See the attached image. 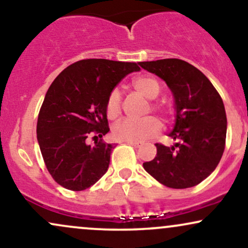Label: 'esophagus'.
<instances>
[{
    "mask_svg": "<svg viewBox=\"0 0 248 248\" xmlns=\"http://www.w3.org/2000/svg\"><path fill=\"white\" fill-rule=\"evenodd\" d=\"M127 143L129 144V146H133L135 148H140L141 147V143L140 142H132V141H127Z\"/></svg>",
    "mask_w": 248,
    "mask_h": 248,
    "instance_id": "obj_1",
    "label": "esophagus"
}]
</instances>
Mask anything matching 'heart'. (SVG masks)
<instances>
[{"label": "heart", "mask_w": 248, "mask_h": 248, "mask_svg": "<svg viewBox=\"0 0 248 248\" xmlns=\"http://www.w3.org/2000/svg\"><path fill=\"white\" fill-rule=\"evenodd\" d=\"M134 90L146 99L153 100L160 94V84L153 77H138L132 81ZM152 109L161 115L168 116L169 109L160 102H152ZM122 107L121 93L119 90H113L106 101V115L108 119H115L120 115ZM161 130V122L155 116H147L141 120H121L113 126L112 135L118 141L138 142L152 138Z\"/></svg>", "instance_id": "1"}]
</instances>
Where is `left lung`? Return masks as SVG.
Returning <instances> with one entry per match:
<instances>
[{
    "mask_svg": "<svg viewBox=\"0 0 248 248\" xmlns=\"http://www.w3.org/2000/svg\"><path fill=\"white\" fill-rule=\"evenodd\" d=\"M139 64L167 82L176 108V124L169 136L177 143L172 147L156 143L155 158L144 162L143 168L168 187L197 186L223 156L227 124L223 99L204 73L182 59Z\"/></svg>",
    "mask_w": 248,
    "mask_h": 248,
    "instance_id": "left-lung-1",
    "label": "left lung"
}]
</instances>
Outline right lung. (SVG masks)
I'll return each instance as SVG.
<instances>
[{
	"mask_svg": "<svg viewBox=\"0 0 248 248\" xmlns=\"http://www.w3.org/2000/svg\"><path fill=\"white\" fill-rule=\"evenodd\" d=\"M139 70L136 62L82 59L51 84L39 109L37 140L59 186L81 191L106 173L114 148L101 139L109 132L107 98L128 73ZM90 137L97 140L94 145L87 144Z\"/></svg>",
	"mask_w": 248,
	"mask_h": 248,
	"instance_id": "add662e5",
	"label": "right lung"
}]
</instances>
